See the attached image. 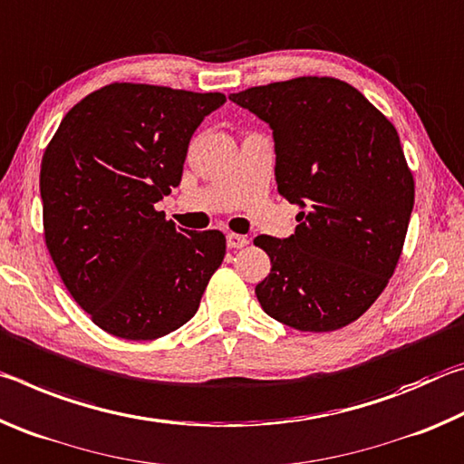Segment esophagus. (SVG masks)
<instances>
[{"mask_svg":"<svg viewBox=\"0 0 464 464\" xmlns=\"http://www.w3.org/2000/svg\"><path fill=\"white\" fill-rule=\"evenodd\" d=\"M246 246H247V237H243V235H235V233L227 235V247L239 249V247H246Z\"/></svg>","mask_w":464,"mask_h":464,"instance_id":"obj_1","label":"esophagus"}]
</instances>
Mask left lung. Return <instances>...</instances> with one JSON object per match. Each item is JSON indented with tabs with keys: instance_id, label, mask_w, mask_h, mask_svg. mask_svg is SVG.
<instances>
[{
	"instance_id": "1",
	"label": "left lung",
	"mask_w": 464,
	"mask_h": 464,
	"mask_svg": "<svg viewBox=\"0 0 464 464\" xmlns=\"http://www.w3.org/2000/svg\"><path fill=\"white\" fill-rule=\"evenodd\" d=\"M229 100L270 124L278 192L301 208L295 235L254 239L272 262L257 301L298 332L345 327L387 286L413 210L395 127L334 77L257 85Z\"/></svg>"
}]
</instances>
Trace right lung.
I'll return each mask as SVG.
<instances>
[{
	"label": "right lung",
	"instance_id": "1",
	"mask_svg": "<svg viewBox=\"0 0 464 464\" xmlns=\"http://www.w3.org/2000/svg\"><path fill=\"white\" fill-rule=\"evenodd\" d=\"M223 104L218 92L110 83L69 110L44 149L46 247L104 332L157 340L198 311L225 235L178 229L155 204L179 186L194 130Z\"/></svg>",
	"mask_w": 464,
	"mask_h": 464
}]
</instances>
